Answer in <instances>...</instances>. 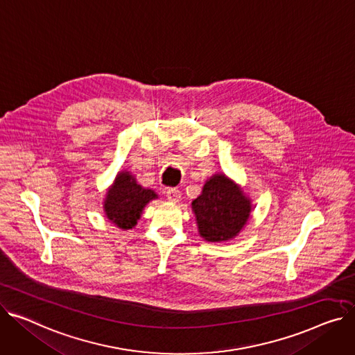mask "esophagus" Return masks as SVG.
<instances>
[{"label": "esophagus", "mask_w": 355, "mask_h": 355, "mask_svg": "<svg viewBox=\"0 0 355 355\" xmlns=\"http://www.w3.org/2000/svg\"><path fill=\"white\" fill-rule=\"evenodd\" d=\"M165 196H167V200L171 202H178L181 198V193L177 188H168V190L165 191Z\"/></svg>", "instance_id": "esophagus-1"}]
</instances>
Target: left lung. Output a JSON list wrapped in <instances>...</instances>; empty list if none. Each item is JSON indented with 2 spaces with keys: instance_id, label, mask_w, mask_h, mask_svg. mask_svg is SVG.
Returning a JSON list of instances; mask_svg holds the SVG:
<instances>
[{
  "instance_id": "1",
  "label": "left lung",
  "mask_w": 355,
  "mask_h": 355,
  "mask_svg": "<svg viewBox=\"0 0 355 355\" xmlns=\"http://www.w3.org/2000/svg\"><path fill=\"white\" fill-rule=\"evenodd\" d=\"M198 232L205 241L221 243L237 237L251 214V200L225 174H214L191 202Z\"/></svg>"
}]
</instances>
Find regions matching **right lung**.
<instances>
[{"mask_svg": "<svg viewBox=\"0 0 355 355\" xmlns=\"http://www.w3.org/2000/svg\"><path fill=\"white\" fill-rule=\"evenodd\" d=\"M155 198L157 194L141 187L131 173L120 171L105 194L104 212L114 225L130 230L135 227L144 207Z\"/></svg>", "mask_w": 355, "mask_h": 355, "instance_id": "add662e5", "label": "right lung"}]
</instances>
